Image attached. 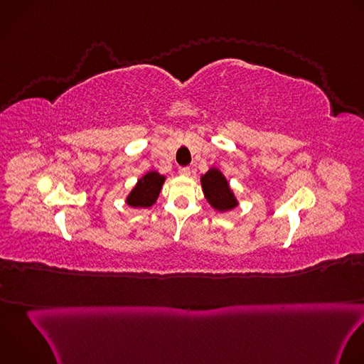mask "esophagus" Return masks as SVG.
<instances>
[{
  "label": "esophagus",
  "instance_id": "esophagus-1",
  "mask_svg": "<svg viewBox=\"0 0 364 364\" xmlns=\"http://www.w3.org/2000/svg\"><path fill=\"white\" fill-rule=\"evenodd\" d=\"M178 173H180V176H183V177H188V176H190V168H188V167H181V168L178 170Z\"/></svg>",
  "mask_w": 364,
  "mask_h": 364
}]
</instances>
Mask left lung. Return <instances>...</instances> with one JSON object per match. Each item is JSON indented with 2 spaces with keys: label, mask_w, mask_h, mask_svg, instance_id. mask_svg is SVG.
<instances>
[{
  "label": "left lung",
  "mask_w": 364,
  "mask_h": 364,
  "mask_svg": "<svg viewBox=\"0 0 364 364\" xmlns=\"http://www.w3.org/2000/svg\"><path fill=\"white\" fill-rule=\"evenodd\" d=\"M200 183L207 203H209L215 210L223 213L239 205V201L228 178L219 168L212 167L207 170V173L200 177Z\"/></svg>",
  "instance_id": "1"
}]
</instances>
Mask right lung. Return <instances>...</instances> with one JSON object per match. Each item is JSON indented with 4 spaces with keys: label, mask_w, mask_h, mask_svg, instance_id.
<instances>
[{
    "label": "right lung",
    "mask_w": 364,
    "mask_h": 364,
    "mask_svg": "<svg viewBox=\"0 0 364 364\" xmlns=\"http://www.w3.org/2000/svg\"><path fill=\"white\" fill-rule=\"evenodd\" d=\"M164 181H166V176L160 174L159 171L151 170L145 173L127 196L125 198L127 204L134 207V209L151 207L155 201H157L161 193V188L164 186Z\"/></svg>",
    "instance_id": "add662e5"
}]
</instances>
